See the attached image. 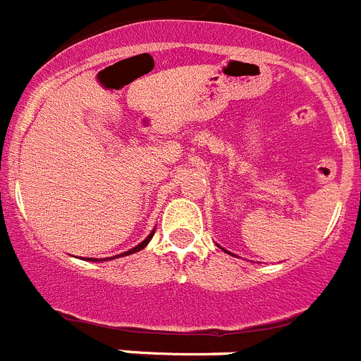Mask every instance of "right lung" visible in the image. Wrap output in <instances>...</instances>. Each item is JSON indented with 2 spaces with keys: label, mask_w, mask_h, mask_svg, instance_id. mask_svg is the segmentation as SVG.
Returning a JSON list of instances; mask_svg holds the SVG:
<instances>
[{
  "label": "right lung",
  "mask_w": 361,
  "mask_h": 361,
  "mask_svg": "<svg viewBox=\"0 0 361 361\" xmlns=\"http://www.w3.org/2000/svg\"><path fill=\"white\" fill-rule=\"evenodd\" d=\"M153 233H155V229H153V231H152V233H149L148 237H146V240H142V242H141V244H139V245H135V247H133V250H130V251H126V253H123V255H121V257H126V255H132V253H137V251H141V250H145V247H146V244H148V242H149V240H152V237H153ZM88 260H90V258H88ZM95 262H97V260H95Z\"/></svg>",
  "instance_id": "right-lung-1"
}]
</instances>
